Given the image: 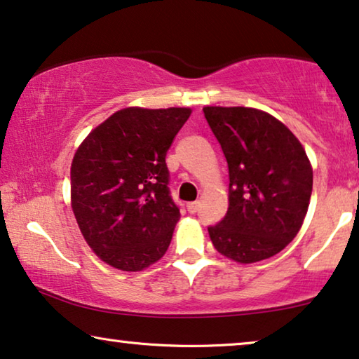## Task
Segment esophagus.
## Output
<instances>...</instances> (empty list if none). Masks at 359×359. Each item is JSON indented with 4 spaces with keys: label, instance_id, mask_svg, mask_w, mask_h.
Returning <instances> with one entry per match:
<instances>
[{
    "label": "esophagus",
    "instance_id": "1",
    "mask_svg": "<svg viewBox=\"0 0 359 359\" xmlns=\"http://www.w3.org/2000/svg\"><path fill=\"white\" fill-rule=\"evenodd\" d=\"M198 206H200L198 201H191V203L187 205V211L194 215V213H196V211H198Z\"/></svg>",
    "mask_w": 359,
    "mask_h": 359
}]
</instances>
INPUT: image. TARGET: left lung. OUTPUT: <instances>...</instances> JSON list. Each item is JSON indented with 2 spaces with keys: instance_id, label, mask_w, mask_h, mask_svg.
Returning a JSON list of instances; mask_svg holds the SVG:
<instances>
[{
  "instance_id": "1",
  "label": "left lung",
  "mask_w": 359,
  "mask_h": 359,
  "mask_svg": "<svg viewBox=\"0 0 359 359\" xmlns=\"http://www.w3.org/2000/svg\"><path fill=\"white\" fill-rule=\"evenodd\" d=\"M229 169V208L208 228L215 249L237 264L281 252L304 223L312 165L304 146L273 115L252 107H203Z\"/></svg>"
}]
</instances>
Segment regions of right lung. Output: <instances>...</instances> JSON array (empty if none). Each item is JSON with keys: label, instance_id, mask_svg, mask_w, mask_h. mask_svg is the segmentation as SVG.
I'll list each match as a JSON object with an SVG mask.
<instances>
[{"label": "right lung", "instance_id": "1", "mask_svg": "<svg viewBox=\"0 0 359 359\" xmlns=\"http://www.w3.org/2000/svg\"><path fill=\"white\" fill-rule=\"evenodd\" d=\"M190 107H127L97 125L72 163V208L81 234L114 269L141 271L165 254L180 211L165 154Z\"/></svg>", "mask_w": 359, "mask_h": 359}]
</instances>
